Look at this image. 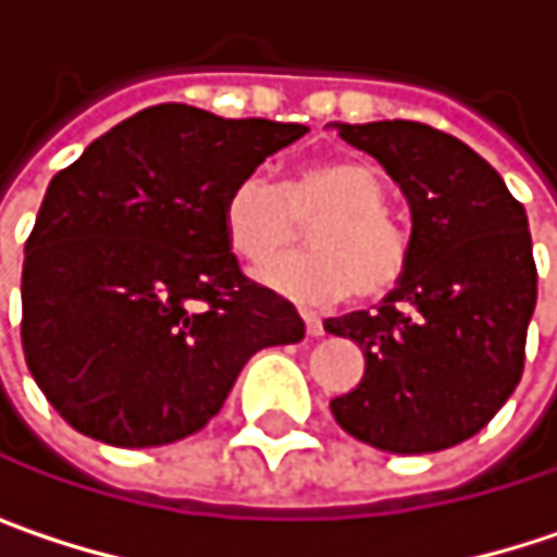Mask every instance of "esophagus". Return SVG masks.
I'll list each match as a JSON object with an SVG mask.
<instances>
[{"mask_svg": "<svg viewBox=\"0 0 557 557\" xmlns=\"http://www.w3.org/2000/svg\"><path fill=\"white\" fill-rule=\"evenodd\" d=\"M302 322H306V332H309L312 338L325 335V329H322V319H319L315 312H302Z\"/></svg>", "mask_w": 557, "mask_h": 557, "instance_id": "34e87169", "label": "esophagus"}]
</instances>
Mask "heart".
<instances>
[{"label":"heart","instance_id":"1","mask_svg":"<svg viewBox=\"0 0 557 557\" xmlns=\"http://www.w3.org/2000/svg\"><path fill=\"white\" fill-rule=\"evenodd\" d=\"M384 180L364 161H319L286 186L251 173L225 199V238L238 258L261 268L311 225L312 255L286 258L261 283L299 306H329L355 289L387 296L409 268V235L384 209Z\"/></svg>","mask_w":557,"mask_h":557}]
</instances>
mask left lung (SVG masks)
Wrapping results in <instances>:
<instances>
[{"label":"left lung","instance_id":"8db88e82","mask_svg":"<svg viewBox=\"0 0 557 557\" xmlns=\"http://www.w3.org/2000/svg\"><path fill=\"white\" fill-rule=\"evenodd\" d=\"M368 151L409 202V268L368 312L325 319L358 342L361 384L335 396V422L381 451L425 455L478 435L522 377L535 312L525 209L465 141L422 122L332 125Z\"/></svg>","mask_w":557,"mask_h":557}]
</instances>
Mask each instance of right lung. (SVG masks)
I'll return each instance as SVG.
<instances>
[{"label":"right lung","mask_w":557,"mask_h":557,"mask_svg":"<svg viewBox=\"0 0 557 557\" xmlns=\"http://www.w3.org/2000/svg\"><path fill=\"white\" fill-rule=\"evenodd\" d=\"M309 128L151 106L60 170L22 268L32 377L83 435L154 448L199 432L251 355L293 345V302L242 274L225 199Z\"/></svg>","instance_id":"obj_1"}]
</instances>
